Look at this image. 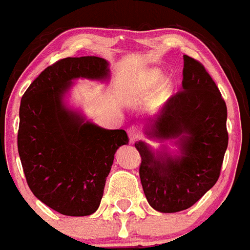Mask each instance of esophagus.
Returning a JSON list of instances; mask_svg holds the SVG:
<instances>
[{
  "instance_id": "esophagus-1",
  "label": "esophagus",
  "mask_w": 250,
  "mask_h": 250,
  "mask_svg": "<svg viewBox=\"0 0 250 250\" xmlns=\"http://www.w3.org/2000/svg\"><path fill=\"white\" fill-rule=\"evenodd\" d=\"M127 133H128V137H129L130 142L138 141V139L142 137V134H141V132H139V129L137 127H134V125H132V127L128 128Z\"/></svg>"
}]
</instances>
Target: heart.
<instances>
[{
  "label": "heart",
  "mask_w": 250,
  "mask_h": 250,
  "mask_svg": "<svg viewBox=\"0 0 250 250\" xmlns=\"http://www.w3.org/2000/svg\"><path fill=\"white\" fill-rule=\"evenodd\" d=\"M161 77V72L157 71V69L146 72L145 75L141 77V80L138 81V83H137V92H139V93H148V92H150L158 84ZM164 93H167V86L162 87L161 92H159L161 96Z\"/></svg>",
  "instance_id": "1"
}]
</instances>
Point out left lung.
Instances as JSON below:
<instances>
[{"instance_id": "1", "label": "left lung", "mask_w": 250, "mask_h": 250, "mask_svg": "<svg viewBox=\"0 0 250 250\" xmlns=\"http://www.w3.org/2000/svg\"><path fill=\"white\" fill-rule=\"evenodd\" d=\"M182 91L169 98L161 114L148 122L149 138L178 139L181 156L153 152L137 142L139 177L152 208L175 213L197 203L219 178L228 147L227 105L203 64L183 56Z\"/></svg>"}]
</instances>
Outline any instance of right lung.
Segmentation results:
<instances>
[{
    "mask_svg": "<svg viewBox=\"0 0 250 250\" xmlns=\"http://www.w3.org/2000/svg\"><path fill=\"white\" fill-rule=\"evenodd\" d=\"M108 77L103 58L67 57L42 71L21 100L17 146L27 184L61 214L97 210L114 153L128 143L125 130L98 127L63 104L73 80Z\"/></svg>",
    "mask_w": 250,
    "mask_h": 250,
    "instance_id": "add662e5",
    "label": "right lung"
}]
</instances>
